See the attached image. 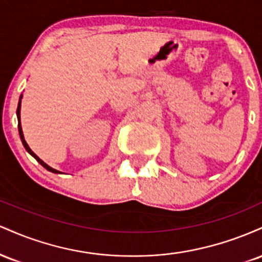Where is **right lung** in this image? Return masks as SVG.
<instances>
[{"label": "right lung", "mask_w": 262, "mask_h": 262, "mask_svg": "<svg viewBox=\"0 0 262 262\" xmlns=\"http://www.w3.org/2000/svg\"><path fill=\"white\" fill-rule=\"evenodd\" d=\"M20 98H22V96H20ZM19 112H20V100H19V102H18V107H17V118H18V132H19V137H20V139H22V143H23V145H25V148H26V150L27 151L29 152V154H31L33 158L35 159V160H37L39 164L41 165V166L43 167H45V169H47L48 171H52V172H54V173H59V171L58 170H55V169H53V167H50L49 165H47L45 164V162L43 161V160H40V159L38 158L37 155L34 154V152L32 151L31 150V148H29L28 146V144L26 143V140H25V135H23V132H22V127H20V114H19Z\"/></svg>", "instance_id": "1"}]
</instances>
